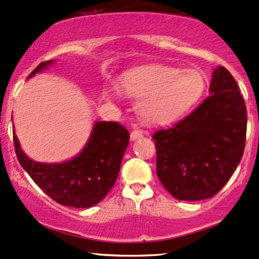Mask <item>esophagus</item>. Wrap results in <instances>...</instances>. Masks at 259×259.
<instances>
[{
	"mask_svg": "<svg viewBox=\"0 0 259 259\" xmlns=\"http://www.w3.org/2000/svg\"><path fill=\"white\" fill-rule=\"evenodd\" d=\"M141 138H143V132L141 129H135V130H133L132 132V134H130V139L133 140H138V139H141Z\"/></svg>",
	"mask_w": 259,
	"mask_h": 259,
	"instance_id": "obj_1",
	"label": "esophagus"
}]
</instances>
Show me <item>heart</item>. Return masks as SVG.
<instances>
[{
    "mask_svg": "<svg viewBox=\"0 0 259 259\" xmlns=\"http://www.w3.org/2000/svg\"><path fill=\"white\" fill-rule=\"evenodd\" d=\"M204 87L199 71L171 66L134 70L117 83L118 92L140 100L141 113L153 121H170L182 116L200 98Z\"/></svg>",
    "mask_w": 259,
    "mask_h": 259,
    "instance_id": "b5f03b06",
    "label": "heart"
}]
</instances>
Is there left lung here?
Returning <instances> with one entry per match:
<instances>
[{"label": "left lung", "instance_id": "left-lung-1", "mask_svg": "<svg viewBox=\"0 0 259 259\" xmlns=\"http://www.w3.org/2000/svg\"><path fill=\"white\" fill-rule=\"evenodd\" d=\"M247 111L234 77L226 67L214 70L210 95L174 126L157 130V175L179 200L213 197L241 160Z\"/></svg>", "mask_w": 259, "mask_h": 259}]
</instances>
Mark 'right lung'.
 <instances>
[{
	"label": "right lung",
	"instance_id": "right-lung-1",
	"mask_svg": "<svg viewBox=\"0 0 259 259\" xmlns=\"http://www.w3.org/2000/svg\"><path fill=\"white\" fill-rule=\"evenodd\" d=\"M52 62H40L29 78ZM129 139L127 129L118 121H98L79 155L66 163L42 164L29 159L13 136L18 160L33 182L59 204L83 208L101 201L114 186Z\"/></svg>",
	"mask_w": 259,
	"mask_h": 259
}]
</instances>
